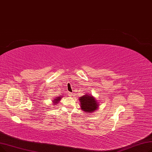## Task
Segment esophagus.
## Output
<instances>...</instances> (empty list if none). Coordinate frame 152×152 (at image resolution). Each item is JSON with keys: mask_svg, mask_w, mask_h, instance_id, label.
Masks as SVG:
<instances>
[{"mask_svg": "<svg viewBox=\"0 0 152 152\" xmlns=\"http://www.w3.org/2000/svg\"><path fill=\"white\" fill-rule=\"evenodd\" d=\"M72 95H73V94H72V93H70V92H68V93H67V95H68V96H72Z\"/></svg>", "mask_w": 152, "mask_h": 152, "instance_id": "obj_1", "label": "esophagus"}]
</instances>
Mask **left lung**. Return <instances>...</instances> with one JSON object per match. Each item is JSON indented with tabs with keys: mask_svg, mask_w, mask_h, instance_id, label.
<instances>
[{
	"mask_svg": "<svg viewBox=\"0 0 152 152\" xmlns=\"http://www.w3.org/2000/svg\"><path fill=\"white\" fill-rule=\"evenodd\" d=\"M81 109L85 113H93L98 108L99 102L93 96L86 94L79 98Z\"/></svg>",
	"mask_w": 152,
	"mask_h": 152,
	"instance_id": "1",
	"label": "left lung"
}]
</instances>
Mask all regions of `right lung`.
<instances>
[{
    "label": "right lung",
    "instance_id": "right-lung-1",
    "mask_svg": "<svg viewBox=\"0 0 152 152\" xmlns=\"http://www.w3.org/2000/svg\"><path fill=\"white\" fill-rule=\"evenodd\" d=\"M62 98V96H60L59 97H56L54 99H53V103L54 104H57L58 103V102H59V101Z\"/></svg>",
    "mask_w": 152,
    "mask_h": 152
}]
</instances>
